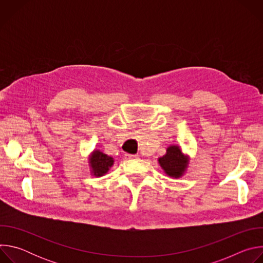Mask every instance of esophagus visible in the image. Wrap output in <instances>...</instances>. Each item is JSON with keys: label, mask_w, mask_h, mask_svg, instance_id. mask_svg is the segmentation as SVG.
I'll list each match as a JSON object with an SVG mask.
<instances>
[{"label": "esophagus", "mask_w": 263, "mask_h": 263, "mask_svg": "<svg viewBox=\"0 0 263 263\" xmlns=\"http://www.w3.org/2000/svg\"><path fill=\"white\" fill-rule=\"evenodd\" d=\"M137 155H133V154H125V158L126 159H135L137 158Z\"/></svg>", "instance_id": "obj_1"}]
</instances>
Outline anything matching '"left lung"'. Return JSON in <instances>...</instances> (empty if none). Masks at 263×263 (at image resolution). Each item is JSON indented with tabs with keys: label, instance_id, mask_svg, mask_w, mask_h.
Listing matches in <instances>:
<instances>
[{
	"label": "left lung",
	"instance_id": "1",
	"mask_svg": "<svg viewBox=\"0 0 263 263\" xmlns=\"http://www.w3.org/2000/svg\"><path fill=\"white\" fill-rule=\"evenodd\" d=\"M164 173L172 178H180L189 164V157L185 156L178 145H171L166 154L158 159Z\"/></svg>",
	"mask_w": 263,
	"mask_h": 263
}]
</instances>
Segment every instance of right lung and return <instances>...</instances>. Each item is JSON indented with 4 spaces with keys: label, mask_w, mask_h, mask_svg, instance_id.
Masks as SVG:
<instances>
[{
    "label": "right lung",
    "mask_w": 263,
    "mask_h": 263,
    "mask_svg": "<svg viewBox=\"0 0 263 263\" xmlns=\"http://www.w3.org/2000/svg\"><path fill=\"white\" fill-rule=\"evenodd\" d=\"M89 164L92 170L91 173L96 177H101L105 175L109 168L114 165V158L100 151H95L89 157Z\"/></svg>",
    "instance_id": "1"
}]
</instances>
